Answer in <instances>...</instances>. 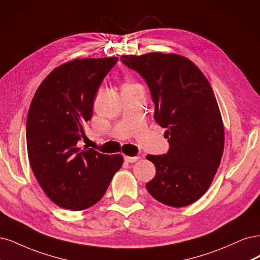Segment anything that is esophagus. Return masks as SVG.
<instances>
[{
  "instance_id": "esophagus-1",
  "label": "esophagus",
  "mask_w": 260,
  "mask_h": 260,
  "mask_svg": "<svg viewBox=\"0 0 260 260\" xmlns=\"http://www.w3.org/2000/svg\"><path fill=\"white\" fill-rule=\"evenodd\" d=\"M139 158H140V156H127V155L124 156V160L127 163H135L139 160Z\"/></svg>"
}]
</instances>
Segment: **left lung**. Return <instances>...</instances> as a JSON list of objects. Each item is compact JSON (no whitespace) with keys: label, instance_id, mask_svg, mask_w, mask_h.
<instances>
[{"label":"left lung","instance_id":"obj_1","mask_svg":"<svg viewBox=\"0 0 260 260\" xmlns=\"http://www.w3.org/2000/svg\"><path fill=\"white\" fill-rule=\"evenodd\" d=\"M145 79L155 105L154 120L166 128V154L147 158L156 169L146 188L173 207L194 203L211 186L223 152L224 132L211 84L198 67L177 54L121 56Z\"/></svg>","mask_w":260,"mask_h":260}]
</instances>
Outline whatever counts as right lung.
<instances>
[{"instance_id": "obj_1", "label": "right lung", "mask_w": 260, "mask_h": 260, "mask_svg": "<svg viewBox=\"0 0 260 260\" xmlns=\"http://www.w3.org/2000/svg\"><path fill=\"white\" fill-rule=\"evenodd\" d=\"M118 57L74 59L57 67L41 83L27 118L31 169L41 188L66 209L96 204L123 164L121 154L78 147L93 115L98 87Z\"/></svg>"}]
</instances>
